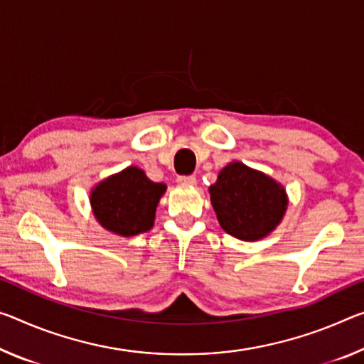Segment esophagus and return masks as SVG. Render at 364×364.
<instances>
[{"instance_id":"34e87169","label":"esophagus","mask_w":364,"mask_h":364,"mask_svg":"<svg viewBox=\"0 0 364 364\" xmlns=\"http://www.w3.org/2000/svg\"><path fill=\"white\" fill-rule=\"evenodd\" d=\"M178 183L183 184V186H196V176L181 175V176H178Z\"/></svg>"}]
</instances>
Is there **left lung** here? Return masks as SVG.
Masks as SVG:
<instances>
[{
  "label": "left lung",
  "mask_w": 364,
  "mask_h": 364,
  "mask_svg": "<svg viewBox=\"0 0 364 364\" xmlns=\"http://www.w3.org/2000/svg\"><path fill=\"white\" fill-rule=\"evenodd\" d=\"M209 194L220 227L243 241L269 236L288 207L284 184L238 160L223 166Z\"/></svg>",
  "instance_id": "8db88e82"
}]
</instances>
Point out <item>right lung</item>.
I'll use <instances>...</instances> for the list:
<instances>
[{
    "mask_svg": "<svg viewBox=\"0 0 364 364\" xmlns=\"http://www.w3.org/2000/svg\"><path fill=\"white\" fill-rule=\"evenodd\" d=\"M166 184L149 180L139 166H126L90 189V207L95 220L118 236L149 232Z\"/></svg>",
    "mask_w": 364,
    "mask_h": 364,
    "instance_id": "add662e5",
    "label": "right lung"
}]
</instances>
